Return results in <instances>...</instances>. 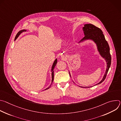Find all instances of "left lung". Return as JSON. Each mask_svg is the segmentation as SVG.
Masks as SVG:
<instances>
[{
	"mask_svg": "<svg viewBox=\"0 0 121 121\" xmlns=\"http://www.w3.org/2000/svg\"><path fill=\"white\" fill-rule=\"evenodd\" d=\"M83 30L85 36L80 42L88 39L93 40L97 44L98 50L100 55L105 59L107 62V65L105 73L102 79L96 85L99 84L105 80L111 66V56L110 53V47L107 42L105 40L104 35H103V32L99 28L91 24H87L84 25V27H83ZM69 75L70 76V74ZM90 87H86L85 88Z\"/></svg>",
	"mask_w": 121,
	"mask_h": 121,
	"instance_id": "obj_1",
	"label": "left lung"
}]
</instances>
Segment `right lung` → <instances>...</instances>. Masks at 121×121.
<instances>
[{
    "label": "right lung",
    "instance_id": "right-lung-1",
    "mask_svg": "<svg viewBox=\"0 0 121 121\" xmlns=\"http://www.w3.org/2000/svg\"><path fill=\"white\" fill-rule=\"evenodd\" d=\"M26 31V30H20V31H19L18 32V33L17 34V35H16V37H15V40L18 37V36L20 35V34L21 33H22V32H23V31ZM57 59H56V60H55V61H54V64H53V65H52V82H51V84L50 85V86L49 87H48V88H47V89H46L45 90H47V89H49L50 87H51V85H52V83H53V80H54V68H55V66L56 65V64H57Z\"/></svg>",
    "mask_w": 121,
    "mask_h": 121
}]
</instances>
